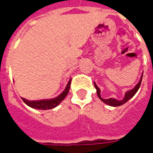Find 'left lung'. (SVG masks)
Returning a JSON list of instances; mask_svg holds the SVG:
<instances>
[{"instance_id": "left-lung-1", "label": "left lung", "mask_w": 153, "mask_h": 153, "mask_svg": "<svg viewBox=\"0 0 153 153\" xmlns=\"http://www.w3.org/2000/svg\"><path fill=\"white\" fill-rule=\"evenodd\" d=\"M142 77H143V74H142V75H141V77H140V80L139 81V82H138V83L136 85L135 87H134L133 90H131V91H128V92H126V94H125V98H124L121 101L116 100V99H114V98L103 99V98L101 97L100 90H99V88L98 87V86L96 85L95 82H94V86H95L96 90H97V94H98V98H100L102 102H105V104L109 105H111V106H120V105H121L125 104L126 102H128V101L129 100L130 98H132L133 96L135 95V94L137 92V91L139 90V88H140V84H141V81H142Z\"/></svg>"}]
</instances>
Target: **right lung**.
Listing matches in <instances>:
<instances>
[{"mask_svg":"<svg viewBox=\"0 0 153 153\" xmlns=\"http://www.w3.org/2000/svg\"><path fill=\"white\" fill-rule=\"evenodd\" d=\"M71 79H70L68 82L66 89H65L63 92H62L59 96H58L57 98H52V99H48V100H39V101H28L25 98H22V100L24 101L25 104H27L28 106L37 109H51L57 106L59 104L60 102H62L67 94L69 92L70 86H71Z\"/></svg>","mask_w":153,"mask_h":153,"instance_id":"right-lung-1","label":"right lung"}]
</instances>
